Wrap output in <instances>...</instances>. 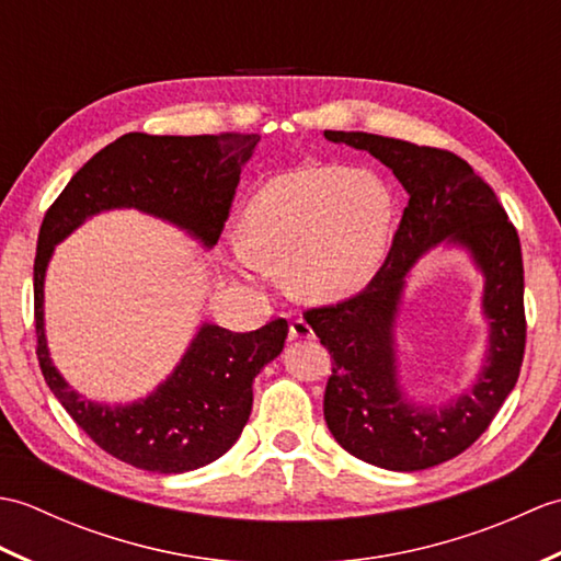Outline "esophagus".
Returning a JSON list of instances; mask_svg holds the SVG:
<instances>
[{"label": "esophagus", "mask_w": 561, "mask_h": 561, "mask_svg": "<svg viewBox=\"0 0 561 561\" xmlns=\"http://www.w3.org/2000/svg\"><path fill=\"white\" fill-rule=\"evenodd\" d=\"M313 337V328L306 323L304 318L291 320L289 325V340H311Z\"/></svg>", "instance_id": "esophagus-1"}]
</instances>
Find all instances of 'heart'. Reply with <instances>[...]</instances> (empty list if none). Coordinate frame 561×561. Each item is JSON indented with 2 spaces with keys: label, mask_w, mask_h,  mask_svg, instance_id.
<instances>
[{
  "label": "heart",
  "mask_w": 561,
  "mask_h": 561,
  "mask_svg": "<svg viewBox=\"0 0 561 561\" xmlns=\"http://www.w3.org/2000/svg\"><path fill=\"white\" fill-rule=\"evenodd\" d=\"M392 197L380 178L344 165H304L272 178L238 219L250 267L287 272L311 301L342 299L374 277L386 255Z\"/></svg>",
  "instance_id": "b5f03b06"
}]
</instances>
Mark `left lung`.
Here are the masks:
<instances>
[{"label":"left lung","mask_w":561,"mask_h":561,"mask_svg":"<svg viewBox=\"0 0 561 561\" xmlns=\"http://www.w3.org/2000/svg\"><path fill=\"white\" fill-rule=\"evenodd\" d=\"M325 137L371 153L410 195L383 267L368 287L304 313L332 356L325 422L344 450L376 468H434L460 456L490 428L518 380L528 328L518 231L494 190L458 153L368 133L325 129ZM444 237L470 247L483 267L493 335L479 383L456 405L436 413L414 409L401 398L391 320L415 257Z\"/></svg>","instance_id":"obj_1"}]
</instances>
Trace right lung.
<instances>
[{"instance_id": "right-lung-1", "label": "right lung", "mask_w": 561, "mask_h": 561, "mask_svg": "<svg viewBox=\"0 0 561 561\" xmlns=\"http://www.w3.org/2000/svg\"><path fill=\"white\" fill-rule=\"evenodd\" d=\"M257 135L221 133L153 137L129 133L89 159L47 207L33 262L35 354L45 383L93 444L139 470L173 474L221 458L253 408V380L284 347L289 325L274 318L253 332L205 325L181 366L147 400L125 408L79 398L55 371L43 332V277L53 245L77 226L113 207H135L169 219L205 245L219 241Z\"/></svg>"}]
</instances>
